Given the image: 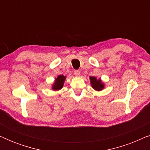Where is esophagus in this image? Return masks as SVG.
Listing matches in <instances>:
<instances>
[{
	"instance_id": "obj_1",
	"label": "esophagus",
	"mask_w": 150,
	"mask_h": 150,
	"mask_svg": "<svg viewBox=\"0 0 150 150\" xmlns=\"http://www.w3.org/2000/svg\"><path fill=\"white\" fill-rule=\"evenodd\" d=\"M74 74L76 76H80V75H81V72H80L79 70H74Z\"/></svg>"
}]
</instances>
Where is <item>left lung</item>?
<instances>
[{
	"mask_svg": "<svg viewBox=\"0 0 150 150\" xmlns=\"http://www.w3.org/2000/svg\"><path fill=\"white\" fill-rule=\"evenodd\" d=\"M89 79L91 81L92 87L95 90H96V91H101V90L104 89V86L103 83H102L101 80H97V79L94 76H91L89 78Z\"/></svg>",
	"mask_w": 150,
	"mask_h": 150,
	"instance_id": "left-lung-1",
	"label": "left lung"
}]
</instances>
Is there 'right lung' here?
Wrapping results in <instances>:
<instances>
[{"label": "right lung", "mask_w": 150, "mask_h": 150, "mask_svg": "<svg viewBox=\"0 0 150 150\" xmlns=\"http://www.w3.org/2000/svg\"><path fill=\"white\" fill-rule=\"evenodd\" d=\"M65 80V76L63 75H59L58 77L55 79L54 84L52 86V89L54 91H57V90L61 89L63 87V83Z\"/></svg>", "instance_id": "add662e5"}]
</instances>
